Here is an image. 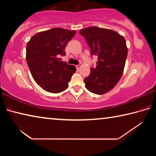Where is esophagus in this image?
I'll return each instance as SVG.
<instances>
[{"instance_id": "obj_1", "label": "esophagus", "mask_w": 156, "mask_h": 156, "mask_svg": "<svg viewBox=\"0 0 156 156\" xmlns=\"http://www.w3.org/2000/svg\"><path fill=\"white\" fill-rule=\"evenodd\" d=\"M76 69H77V70H78L80 68V65H76Z\"/></svg>"}]
</instances>
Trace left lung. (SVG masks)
I'll return each instance as SVG.
<instances>
[{"label":"left lung","instance_id":"8db88e82","mask_svg":"<svg viewBox=\"0 0 156 156\" xmlns=\"http://www.w3.org/2000/svg\"><path fill=\"white\" fill-rule=\"evenodd\" d=\"M91 49V55L98 56L96 68L84 82L87 90L104 94L114 87L122 76L128 49L124 37L116 31L98 27L80 31Z\"/></svg>","mask_w":156,"mask_h":156}]
</instances>
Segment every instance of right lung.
<instances>
[{"label":"right lung","mask_w":156,"mask_h":156,"mask_svg":"<svg viewBox=\"0 0 156 156\" xmlns=\"http://www.w3.org/2000/svg\"><path fill=\"white\" fill-rule=\"evenodd\" d=\"M76 34L57 27L34 35L26 47V60L34 80L44 91L53 94L62 92L76 72L75 66L60 61L65 48Z\"/></svg>","instance_id":"1"}]
</instances>
